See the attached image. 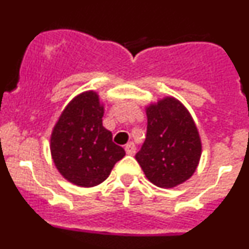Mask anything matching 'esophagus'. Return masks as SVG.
<instances>
[{
	"instance_id": "34e87169",
	"label": "esophagus",
	"mask_w": 249,
	"mask_h": 249,
	"mask_svg": "<svg viewBox=\"0 0 249 249\" xmlns=\"http://www.w3.org/2000/svg\"><path fill=\"white\" fill-rule=\"evenodd\" d=\"M125 152H126V154L129 155H134L135 152H136V147H135V144L132 142H129L126 145H125Z\"/></svg>"
}]
</instances>
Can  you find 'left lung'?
Here are the masks:
<instances>
[{"instance_id": "left-lung-1", "label": "left lung", "mask_w": 249, "mask_h": 249, "mask_svg": "<svg viewBox=\"0 0 249 249\" xmlns=\"http://www.w3.org/2000/svg\"><path fill=\"white\" fill-rule=\"evenodd\" d=\"M147 136L136 160L145 177L160 188L189 179L199 165L201 140L188 109L175 97L150 104Z\"/></svg>"}]
</instances>
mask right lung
Wrapping results in <instances>:
<instances>
[{"instance_id": "1", "label": "right lung", "mask_w": 249, "mask_h": 249, "mask_svg": "<svg viewBox=\"0 0 249 249\" xmlns=\"http://www.w3.org/2000/svg\"><path fill=\"white\" fill-rule=\"evenodd\" d=\"M104 105L95 91L74 97L60 115L50 137V152L69 182L90 188L107 179L125 150L102 125Z\"/></svg>"}]
</instances>
